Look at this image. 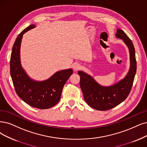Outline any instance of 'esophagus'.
<instances>
[{
  "mask_svg": "<svg viewBox=\"0 0 147 147\" xmlns=\"http://www.w3.org/2000/svg\"><path fill=\"white\" fill-rule=\"evenodd\" d=\"M73 68L74 71H78V70H79V69L81 68V65L79 63H75L73 65Z\"/></svg>",
  "mask_w": 147,
  "mask_h": 147,
  "instance_id": "esophagus-1",
  "label": "esophagus"
}]
</instances>
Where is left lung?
<instances>
[{
	"mask_svg": "<svg viewBox=\"0 0 147 147\" xmlns=\"http://www.w3.org/2000/svg\"><path fill=\"white\" fill-rule=\"evenodd\" d=\"M116 37L122 39L129 49L130 67L125 77L113 85L104 86L97 83L90 75L82 71H78L84 99L89 106L97 110H110L125 100L131 91L136 73L135 49L131 40L121 29H117Z\"/></svg>",
	"mask_w": 147,
	"mask_h": 147,
	"instance_id": "8db88e82",
	"label": "left lung"
}]
</instances>
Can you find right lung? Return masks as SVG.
<instances>
[{"label":"right lung","mask_w":147,"mask_h":147,"mask_svg":"<svg viewBox=\"0 0 147 147\" xmlns=\"http://www.w3.org/2000/svg\"><path fill=\"white\" fill-rule=\"evenodd\" d=\"M34 27V25H30L16 38L10 58V74L16 93L22 100L32 107L48 109L59 102L63 86L73 69L59 71L43 81L34 80L27 75L20 63V44L25 32Z\"/></svg>","instance_id":"right-lung-1"}]
</instances>
